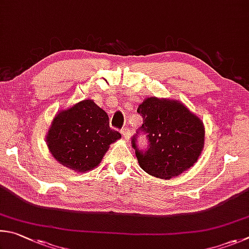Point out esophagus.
<instances>
[{"mask_svg": "<svg viewBox=\"0 0 249 249\" xmlns=\"http://www.w3.org/2000/svg\"><path fill=\"white\" fill-rule=\"evenodd\" d=\"M121 134H122V137H124L125 140H129L130 139V130L128 129V128H122V130H121Z\"/></svg>", "mask_w": 249, "mask_h": 249, "instance_id": "esophagus-1", "label": "esophagus"}]
</instances>
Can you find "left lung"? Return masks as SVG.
<instances>
[{"label": "left lung", "mask_w": 249, "mask_h": 249, "mask_svg": "<svg viewBox=\"0 0 249 249\" xmlns=\"http://www.w3.org/2000/svg\"><path fill=\"white\" fill-rule=\"evenodd\" d=\"M138 112L143 124L137 133H145L149 146L139 150L136 137L132 146L143 171L171 179L194 166L204 145V127L199 117L180 102L158 97L145 98Z\"/></svg>", "instance_id": "obj_1"}]
</instances>
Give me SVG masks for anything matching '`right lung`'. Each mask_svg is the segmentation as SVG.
Returning <instances> with one entry per match:
<instances>
[{
    "label": "right lung",
    "instance_id": "obj_1",
    "mask_svg": "<svg viewBox=\"0 0 249 249\" xmlns=\"http://www.w3.org/2000/svg\"><path fill=\"white\" fill-rule=\"evenodd\" d=\"M121 134L109 127L106 111L91 99L61 110L48 130L47 145L63 166L85 173L98 166L109 145Z\"/></svg>",
    "mask_w": 249,
    "mask_h": 249
}]
</instances>
